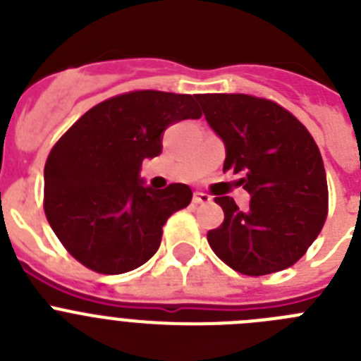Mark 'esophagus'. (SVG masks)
<instances>
[{
  "instance_id": "esophagus-1",
  "label": "esophagus",
  "mask_w": 361,
  "mask_h": 361,
  "mask_svg": "<svg viewBox=\"0 0 361 361\" xmlns=\"http://www.w3.org/2000/svg\"><path fill=\"white\" fill-rule=\"evenodd\" d=\"M193 202L208 204V202H212V197H209L208 193H202V191H195V193H193Z\"/></svg>"
}]
</instances>
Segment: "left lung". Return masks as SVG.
Wrapping results in <instances>:
<instances>
[{"instance_id": "1", "label": "left lung", "mask_w": 361, "mask_h": 361, "mask_svg": "<svg viewBox=\"0 0 361 361\" xmlns=\"http://www.w3.org/2000/svg\"><path fill=\"white\" fill-rule=\"evenodd\" d=\"M206 121L226 145L224 171L242 173L251 195L240 212L216 197L224 222L208 231L216 257L242 275L288 269L320 235L329 191L320 149L291 111L245 94H200Z\"/></svg>"}]
</instances>
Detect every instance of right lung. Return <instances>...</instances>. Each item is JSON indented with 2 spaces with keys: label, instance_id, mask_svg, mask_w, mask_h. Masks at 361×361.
Masks as SVG:
<instances>
[{
  "label": "right lung",
  "instance_id": "obj_1",
  "mask_svg": "<svg viewBox=\"0 0 361 361\" xmlns=\"http://www.w3.org/2000/svg\"><path fill=\"white\" fill-rule=\"evenodd\" d=\"M199 95L133 90L79 117L50 149L43 208L50 228L78 262L121 275L148 262L162 226L191 202L190 186H145L139 170L157 157L170 124L202 116Z\"/></svg>",
  "mask_w": 361,
  "mask_h": 361
}]
</instances>
